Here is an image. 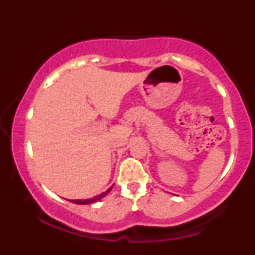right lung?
Returning a JSON list of instances; mask_svg holds the SVG:
<instances>
[{"label": "right lung", "instance_id": "1", "mask_svg": "<svg viewBox=\"0 0 255 255\" xmlns=\"http://www.w3.org/2000/svg\"><path fill=\"white\" fill-rule=\"evenodd\" d=\"M110 189H112V187H110V188L108 189V191H106V192H104V193H101L100 195H97V196H95V197L89 198V200H70V202L75 203V204H79V205L91 204V203H95V202H97V201L101 200V198H103V197H105V196L107 195V194L110 192Z\"/></svg>", "mask_w": 255, "mask_h": 255}]
</instances>
